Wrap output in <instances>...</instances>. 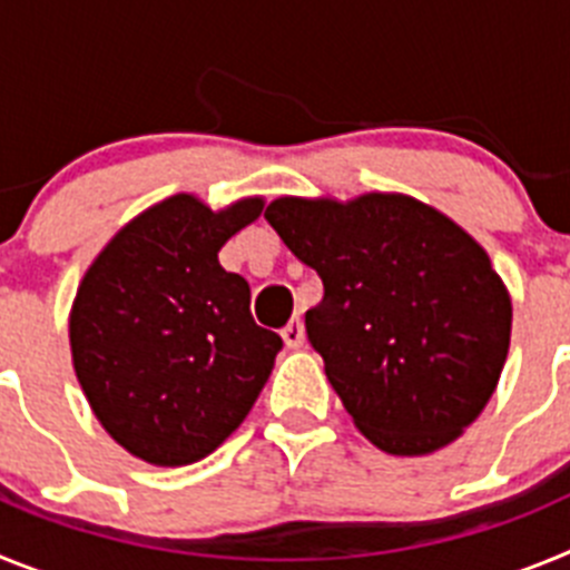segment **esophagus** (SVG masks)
I'll return each instance as SVG.
<instances>
[{"label":"esophagus","instance_id":"34e87169","mask_svg":"<svg viewBox=\"0 0 570 570\" xmlns=\"http://www.w3.org/2000/svg\"><path fill=\"white\" fill-rule=\"evenodd\" d=\"M282 340H285V345L288 347H302L305 345V325H302L299 316H294V320L282 328Z\"/></svg>","mask_w":570,"mask_h":570}]
</instances>
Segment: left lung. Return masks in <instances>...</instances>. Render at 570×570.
Masks as SVG:
<instances>
[{
    "label": "left lung",
    "instance_id": "obj_1",
    "mask_svg": "<svg viewBox=\"0 0 570 570\" xmlns=\"http://www.w3.org/2000/svg\"><path fill=\"white\" fill-rule=\"evenodd\" d=\"M265 219L325 285L305 328L362 434L394 456L462 436L511 345V294L480 242L387 190L279 196Z\"/></svg>",
    "mask_w": 570,
    "mask_h": 570
}]
</instances>
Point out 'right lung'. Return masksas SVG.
<instances>
[{"instance_id":"right-lung-1","label":"right lung","mask_w":570,"mask_h":570,"mask_svg":"<svg viewBox=\"0 0 570 570\" xmlns=\"http://www.w3.org/2000/svg\"><path fill=\"white\" fill-rule=\"evenodd\" d=\"M265 199L214 210L174 194L136 214L90 262L70 305L73 371L116 445L176 468L223 445L254 407L282 340L219 250Z\"/></svg>"}]
</instances>
